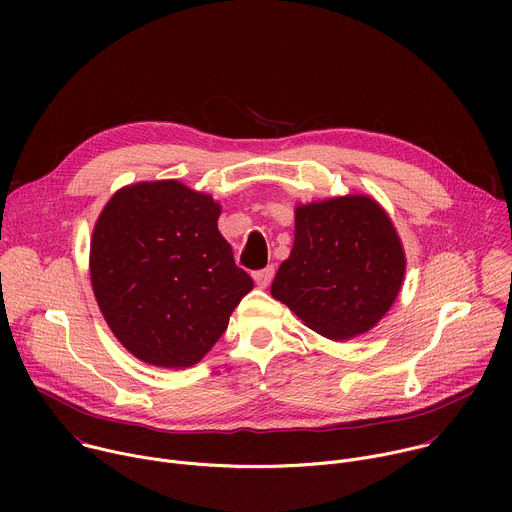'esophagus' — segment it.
Returning a JSON list of instances; mask_svg holds the SVG:
<instances>
[{
  "label": "esophagus",
  "instance_id": "obj_1",
  "mask_svg": "<svg viewBox=\"0 0 512 512\" xmlns=\"http://www.w3.org/2000/svg\"><path fill=\"white\" fill-rule=\"evenodd\" d=\"M253 279L259 287H267L273 279V267H265V269H259V271H253Z\"/></svg>",
  "mask_w": 512,
  "mask_h": 512
}]
</instances>
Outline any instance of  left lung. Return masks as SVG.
<instances>
[{
    "instance_id": "1",
    "label": "left lung",
    "mask_w": 512,
    "mask_h": 512,
    "mask_svg": "<svg viewBox=\"0 0 512 512\" xmlns=\"http://www.w3.org/2000/svg\"><path fill=\"white\" fill-rule=\"evenodd\" d=\"M405 251L387 210L367 194L296 206V233L271 296L308 328L348 340L375 328L405 279Z\"/></svg>"
}]
</instances>
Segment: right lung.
<instances>
[{
    "label": "right lung",
    "mask_w": 512,
    "mask_h": 512,
    "mask_svg": "<svg viewBox=\"0 0 512 512\" xmlns=\"http://www.w3.org/2000/svg\"><path fill=\"white\" fill-rule=\"evenodd\" d=\"M221 204L178 180L137 182L101 210L89 271L115 338L141 362L188 369L253 289L218 231Z\"/></svg>",
    "instance_id": "obj_1"
}]
</instances>
